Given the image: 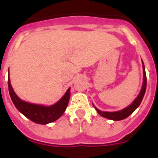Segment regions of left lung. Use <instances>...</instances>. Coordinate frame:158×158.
Here are the masks:
<instances>
[{
    "instance_id": "obj_1",
    "label": "left lung",
    "mask_w": 158,
    "mask_h": 158,
    "mask_svg": "<svg viewBox=\"0 0 158 158\" xmlns=\"http://www.w3.org/2000/svg\"><path fill=\"white\" fill-rule=\"evenodd\" d=\"M142 68H143V84H142V90H141L140 93H139V95L138 96V97L134 100L133 103H132L130 106H128L127 107L124 108L123 110H121V111H115V112H106V111H101L99 109H97V108L94 106V107L96 108L97 112H98L101 116L104 117V118H109V119H112V120H115V121L122 120V119L127 118L130 115H131V114L135 111V110L136 109L137 107L140 105L141 102H142V99H143V96H144L145 93H146V71H145V66H144V63H143V62H142Z\"/></svg>"
}]
</instances>
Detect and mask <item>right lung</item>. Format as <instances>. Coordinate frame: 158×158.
Masks as SVG:
<instances>
[{
  "label": "right lung",
  "mask_w": 158,
  "mask_h": 158,
  "mask_svg": "<svg viewBox=\"0 0 158 158\" xmlns=\"http://www.w3.org/2000/svg\"><path fill=\"white\" fill-rule=\"evenodd\" d=\"M8 84L9 95L14 105L16 106L18 111H20L23 115L35 123L47 124L57 120L59 117L62 116L69 104V97H70V88L68 89L63 97L59 101L57 102L56 104L50 107H46L39 104H30L20 100L12 89L9 76L8 79Z\"/></svg>",
  "instance_id": "add662e5"
}]
</instances>
